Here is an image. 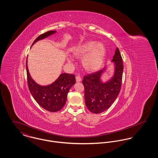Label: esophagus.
Instances as JSON below:
<instances>
[{"label":"esophagus","instance_id":"esophagus-1","mask_svg":"<svg viewBox=\"0 0 158 158\" xmlns=\"http://www.w3.org/2000/svg\"><path fill=\"white\" fill-rule=\"evenodd\" d=\"M75 78H76V81H77V82L81 81V77H80V76H76Z\"/></svg>","mask_w":158,"mask_h":158}]
</instances>
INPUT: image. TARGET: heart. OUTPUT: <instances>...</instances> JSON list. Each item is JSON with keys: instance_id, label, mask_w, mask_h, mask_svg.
<instances>
[{"instance_id": "1", "label": "heart", "mask_w": 158, "mask_h": 158, "mask_svg": "<svg viewBox=\"0 0 158 158\" xmlns=\"http://www.w3.org/2000/svg\"><path fill=\"white\" fill-rule=\"evenodd\" d=\"M105 52V48L102 44L89 41L76 48L73 54L78 58L85 56L82 60L83 68L87 71L94 72L102 66ZM69 61H71V60H69Z\"/></svg>"}]
</instances>
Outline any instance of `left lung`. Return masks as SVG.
<instances>
[{"instance_id":"left-lung-1","label":"left lung","mask_w":158,"mask_h":158,"mask_svg":"<svg viewBox=\"0 0 158 158\" xmlns=\"http://www.w3.org/2000/svg\"><path fill=\"white\" fill-rule=\"evenodd\" d=\"M112 61L115 62V73L113 78L107 83H103L100 80L105 69L88 74L83 77L82 83L85 87V103L91 113L99 114L108 109L120 91L123 63L118 47Z\"/></svg>"}]
</instances>
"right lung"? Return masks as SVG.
Returning <instances> with one entry per match:
<instances>
[{"label":"right lung","instance_id":"add662e5","mask_svg":"<svg viewBox=\"0 0 158 158\" xmlns=\"http://www.w3.org/2000/svg\"><path fill=\"white\" fill-rule=\"evenodd\" d=\"M56 31H48L40 35L33 43L43 40L55 33ZM26 61L27 84L28 89L34 99L44 109L50 111L56 112L64 106L70 88L75 83V77L73 74L62 73L59 78L52 85L41 86L36 84L31 78Z\"/></svg>","mask_w":158,"mask_h":158}]
</instances>
